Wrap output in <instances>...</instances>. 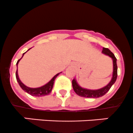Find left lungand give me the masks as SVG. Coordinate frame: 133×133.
<instances>
[{
    "label": "left lung",
    "mask_w": 133,
    "mask_h": 133,
    "mask_svg": "<svg viewBox=\"0 0 133 133\" xmlns=\"http://www.w3.org/2000/svg\"><path fill=\"white\" fill-rule=\"evenodd\" d=\"M102 53L104 54L109 56L112 59L113 61V74H112V77L111 81H110L109 83L107 85V86L104 87L100 89H98V90H89V89H83V88L81 87L76 82V79H74L72 80V87H73V89L74 90L75 92L77 94L78 96L81 97H85V98H97L99 97H102L104 96L110 89L111 87L112 86L113 84L115 83L116 80L117 76H118V67H117L116 64V58L114 56V54L110 51L107 48H103V50H102Z\"/></svg>",
    "instance_id": "left-lung-1"
}]
</instances>
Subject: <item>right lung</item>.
I'll list each match as a JSON object with an SVG mask.
<instances>
[{"label": "right lung", "instance_id": "add662e5", "mask_svg": "<svg viewBox=\"0 0 133 133\" xmlns=\"http://www.w3.org/2000/svg\"><path fill=\"white\" fill-rule=\"evenodd\" d=\"M29 49V50H30ZM26 52L23 54L22 55V57H23L24 54ZM20 59L17 61V66L18 65V63H19V61L22 59ZM60 73L57 74L48 83H46V85H43V86L41 87H38V88H30L26 87V85H24L23 83L21 82V81L19 79V76H18V72H17V69L16 71V74H15V76H16V79L17 82L19 83V85H20L21 87L22 88V89L23 90H24L25 92L28 93V94H30L31 96H37V97H40V96H44L46 95H48L49 94H50L51 92H52V88H53V85L54 83V81L56 79V78L57 77V76Z\"/></svg>", "mask_w": 133, "mask_h": 133}]
</instances>
